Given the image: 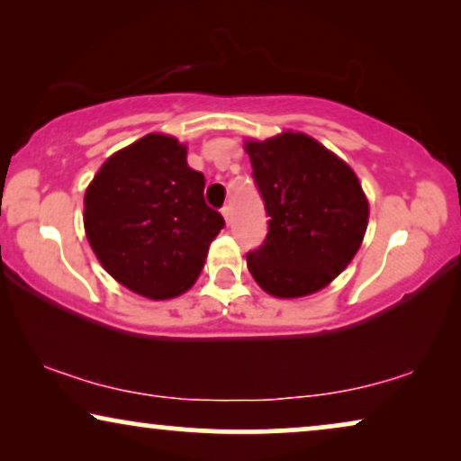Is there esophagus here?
Listing matches in <instances>:
<instances>
[{
    "label": "esophagus",
    "mask_w": 461,
    "mask_h": 461,
    "mask_svg": "<svg viewBox=\"0 0 461 461\" xmlns=\"http://www.w3.org/2000/svg\"><path fill=\"white\" fill-rule=\"evenodd\" d=\"M222 216H224L226 222L230 224V218H232V207H230V205H224V207H222Z\"/></svg>",
    "instance_id": "esophagus-1"
}]
</instances>
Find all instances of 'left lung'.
I'll list each match as a JSON object with an SVG mask.
<instances>
[{"label":"left lung","mask_w":461,"mask_h":461,"mask_svg":"<svg viewBox=\"0 0 461 461\" xmlns=\"http://www.w3.org/2000/svg\"><path fill=\"white\" fill-rule=\"evenodd\" d=\"M268 232L248 254L258 285L302 298L336 279L361 248L369 203L361 182L331 150L302 131L245 142Z\"/></svg>","instance_id":"left-lung-1"}]
</instances>
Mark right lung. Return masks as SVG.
Wrapping results in <instances>:
<instances>
[{"instance_id": "right-lung-1", "label": "right lung", "mask_w": 461, "mask_h": 461, "mask_svg": "<svg viewBox=\"0 0 461 461\" xmlns=\"http://www.w3.org/2000/svg\"><path fill=\"white\" fill-rule=\"evenodd\" d=\"M203 188L174 136L147 134L111 155L84 199L87 241L106 273L150 300L185 294L224 229Z\"/></svg>"}]
</instances>
